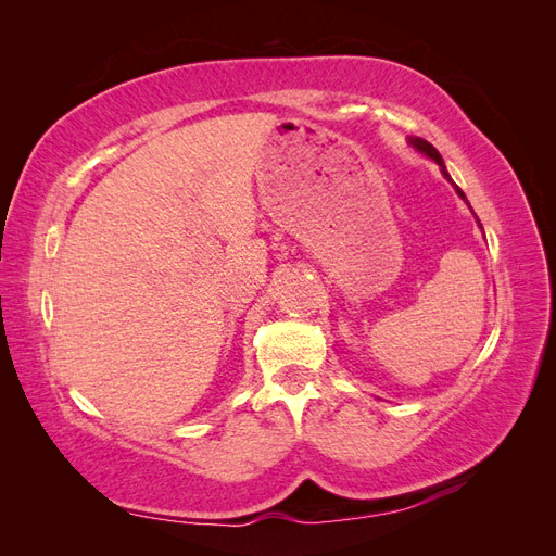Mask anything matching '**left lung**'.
<instances>
[{
    "mask_svg": "<svg viewBox=\"0 0 556 556\" xmlns=\"http://www.w3.org/2000/svg\"><path fill=\"white\" fill-rule=\"evenodd\" d=\"M410 143L417 148V150H422V153H427L431 160H435L439 162L441 166H443V160H441V155H439V150H435L431 143H427L425 139H410ZM443 174H445V178L450 180V176H447V172H445V166H443ZM457 192H459V197H464V192L457 188Z\"/></svg>",
    "mask_w": 556,
    "mask_h": 556,
    "instance_id": "8db88e82",
    "label": "left lung"
}]
</instances>
